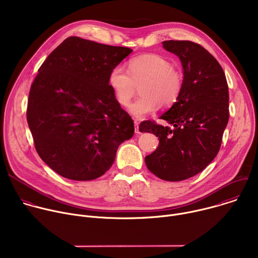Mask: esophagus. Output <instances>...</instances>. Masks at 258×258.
I'll return each instance as SVG.
<instances>
[{"mask_svg": "<svg viewBox=\"0 0 258 258\" xmlns=\"http://www.w3.org/2000/svg\"><path fill=\"white\" fill-rule=\"evenodd\" d=\"M134 125H135V133L136 134H140L141 132H140V128H139V122L137 120L134 121Z\"/></svg>", "mask_w": 258, "mask_h": 258, "instance_id": "34e87169", "label": "esophagus"}]
</instances>
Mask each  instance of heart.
Listing matches in <instances>:
<instances>
[{"label": "heart", "instance_id": "obj_1", "mask_svg": "<svg viewBox=\"0 0 258 258\" xmlns=\"http://www.w3.org/2000/svg\"><path fill=\"white\" fill-rule=\"evenodd\" d=\"M128 72L121 66L114 67L109 73L108 84L117 102L127 106L134 98L137 87L141 97L130 108V113L142 119L159 107H169L178 98L182 89L181 73L173 68L166 58L148 54L132 59Z\"/></svg>", "mask_w": 258, "mask_h": 258}]
</instances>
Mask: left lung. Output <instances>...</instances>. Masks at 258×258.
<instances>
[{"label":"left lung","instance_id":"8db88e82","mask_svg":"<svg viewBox=\"0 0 258 258\" xmlns=\"http://www.w3.org/2000/svg\"><path fill=\"white\" fill-rule=\"evenodd\" d=\"M163 48L181 63L182 89L160 118L170 126L146 120L141 133H152L157 149L145 157L148 169L161 179L179 181L201 172L217 155L229 121V88L217 60L190 41H164Z\"/></svg>","mask_w":258,"mask_h":258}]
</instances>
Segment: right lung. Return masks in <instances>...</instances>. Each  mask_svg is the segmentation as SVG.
<instances>
[{
    "label": "right lung",
    "instance_id": "add662e5",
    "mask_svg": "<svg viewBox=\"0 0 258 258\" xmlns=\"http://www.w3.org/2000/svg\"><path fill=\"white\" fill-rule=\"evenodd\" d=\"M133 52L70 36L45 60L27 103V123L42 160L73 180L112 166L134 121L109 87V73Z\"/></svg>",
    "mask_w": 258,
    "mask_h": 258
}]
</instances>
